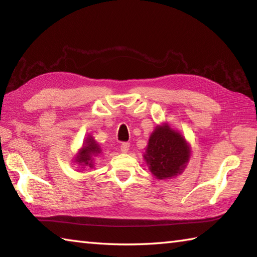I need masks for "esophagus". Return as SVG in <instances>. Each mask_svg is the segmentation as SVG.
Listing matches in <instances>:
<instances>
[{"instance_id":"obj_1","label":"esophagus","mask_w":257,"mask_h":257,"mask_svg":"<svg viewBox=\"0 0 257 257\" xmlns=\"http://www.w3.org/2000/svg\"><path fill=\"white\" fill-rule=\"evenodd\" d=\"M129 147H130L129 143H122V144H121V146H120L121 152H122V153H128Z\"/></svg>"}]
</instances>
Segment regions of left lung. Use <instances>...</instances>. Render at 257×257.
<instances>
[{
  "mask_svg": "<svg viewBox=\"0 0 257 257\" xmlns=\"http://www.w3.org/2000/svg\"><path fill=\"white\" fill-rule=\"evenodd\" d=\"M190 154L191 147L181 133L163 122L151 134L144 160L155 179L167 180L184 172Z\"/></svg>",
  "mask_w": 257,
  "mask_h": 257,
  "instance_id": "1",
  "label": "left lung"
}]
</instances>
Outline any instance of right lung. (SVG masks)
<instances>
[{
	"label": "right lung",
	"mask_w": 257,
	"mask_h": 257,
	"mask_svg": "<svg viewBox=\"0 0 257 257\" xmlns=\"http://www.w3.org/2000/svg\"><path fill=\"white\" fill-rule=\"evenodd\" d=\"M102 154V149L98 145V143L95 141L94 137L88 135L85 138L82 146L78 150L77 154L73 158V162H75L81 170L85 168H94L95 161H96L97 156Z\"/></svg>",
	"instance_id": "obj_1"
}]
</instances>
